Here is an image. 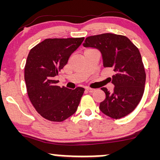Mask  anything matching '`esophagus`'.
<instances>
[{
  "mask_svg": "<svg viewBox=\"0 0 160 160\" xmlns=\"http://www.w3.org/2000/svg\"><path fill=\"white\" fill-rule=\"evenodd\" d=\"M86 90L89 92H93L95 91V89H92V88H86Z\"/></svg>",
  "mask_w": 160,
  "mask_h": 160,
  "instance_id": "1",
  "label": "esophagus"
}]
</instances>
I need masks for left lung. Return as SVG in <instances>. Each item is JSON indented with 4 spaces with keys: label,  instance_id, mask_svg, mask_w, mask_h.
Instances as JSON below:
<instances>
[{
    "label": "left lung",
    "instance_id": "left-lung-1",
    "mask_svg": "<svg viewBox=\"0 0 160 160\" xmlns=\"http://www.w3.org/2000/svg\"><path fill=\"white\" fill-rule=\"evenodd\" d=\"M83 46L100 50L104 68H112L115 74L113 92L102 88L106 98L100 103L101 111L113 119H120L132 112L144 92L146 73L138 47L127 37L106 34L89 36Z\"/></svg>",
    "mask_w": 160,
    "mask_h": 160
}]
</instances>
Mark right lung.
I'll return each mask as SVG.
<instances>
[{
	"label": "right lung",
	"mask_w": 160,
	"mask_h": 160,
	"mask_svg": "<svg viewBox=\"0 0 160 160\" xmlns=\"http://www.w3.org/2000/svg\"><path fill=\"white\" fill-rule=\"evenodd\" d=\"M84 38H49L31 49L25 65L27 92L39 114L52 122H62L78 109L85 89L57 86L58 74L70 56L81 45Z\"/></svg>",
	"instance_id": "1"
}]
</instances>
